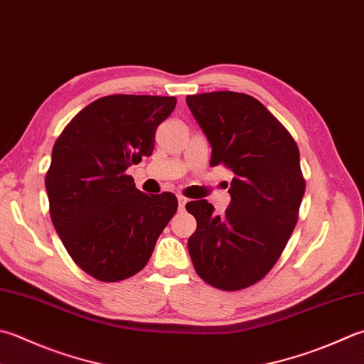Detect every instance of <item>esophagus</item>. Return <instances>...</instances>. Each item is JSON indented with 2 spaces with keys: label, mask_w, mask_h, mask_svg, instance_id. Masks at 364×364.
I'll use <instances>...</instances> for the list:
<instances>
[{
  "label": "esophagus",
  "mask_w": 364,
  "mask_h": 364,
  "mask_svg": "<svg viewBox=\"0 0 364 364\" xmlns=\"http://www.w3.org/2000/svg\"><path fill=\"white\" fill-rule=\"evenodd\" d=\"M186 202H188V198L184 197V196H178V205H180V208H184V205H186Z\"/></svg>",
  "instance_id": "1"
}]
</instances>
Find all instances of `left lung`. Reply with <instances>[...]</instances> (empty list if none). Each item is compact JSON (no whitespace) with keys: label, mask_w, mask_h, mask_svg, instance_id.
Returning a JSON list of instances; mask_svg holds the SVG:
<instances>
[{"label":"left lung","mask_w":364,"mask_h":364,"mask_svg":"<svg viewBox=\"0 0 364 364\" xmlns=\"http://www.w3.org/2000/svg\"><path fill=\"white\" fill-rule=\"evenodd\" d=\"M186 102L211 145L210 166L235 175L223 215L206 200L186 203L197 220L191 260L210 286L243 290L274 267L298 223L306 189L300 151L281 121L245 92H202Z\"/></svg>","instance_id":"1"}]
</instances>
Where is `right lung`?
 <instances>
[{
    "instance_id": "right-lung-1",
    "label": "right lung",
    "mask_w": 364,
    "mask_h": 364,
    "mask_svg": "<svg viewBox=\"0 0 364 364\" xmlns=\"http://www.w3.org/2000/svg\"><path fill=\"white\" fill-rule=\"evenodd\" d=\"M173 96L112 95L85 107L56 139L46 175L50 218L85 273L118 282L144 268L173 218L172 192L146 196L126 173L151 156Z\"/></svg>"
}]
</instances>
